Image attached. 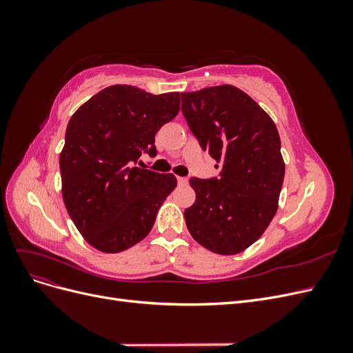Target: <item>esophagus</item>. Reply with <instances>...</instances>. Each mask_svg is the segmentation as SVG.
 Segmentation results:
<instances>
[{"label":"esophagus","instance_id":"obj_1","mask_svg":"<svg viewBox=\"0 0 353 353\" xmlns=\"http://www.w3.org/2000/svg\"><path fill=\"white\" fill-rule=\"evenodd\" d=\"M176 179H178L179 185H187V183H188V178H185V176H176Z\"/></svg>","mask_w":353,"mask_h":353}]
</instances>
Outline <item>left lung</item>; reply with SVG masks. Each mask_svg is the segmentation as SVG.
Instances as JSON below:
<instances>
[{"instance_id": "1", "label": "left lung", "mask_w": 353, "mask_h": 353, "mask_svg": "<svg viewBox=\"0 0 353 353\" xmlns=\"http://www.w3.org/2000/svg\"><path fill=\"white\" fill-rule=\"evenodd\" d=\"M183 113L203 150L219 163L218 178H191L187 228L218 254H237L271 223L284 181L281 141L274 121L234 85L183 92ZM218 168V165H216Z\"/></svg>"}]
</instances>
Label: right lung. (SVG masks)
Instances as JSON below:
<instances>
[{"label": "right lung", "mask_w": 353, "mask_h": 353, "mask_svg": "<svg viewBox=\"0 0 353 353\" xmlns=\"http://www.w3.org/2000/svg\"><path fill=\"white\" fill-rule=\"evenodd\" d=\"M178 112L179 92L153 95L112 85L70 117L60 153L61 196L74 227L94 249L119 253L152 231L176 178L135 163L141 152L156 154V132Z\"/></svg>", "instance_id": "add662e5"}]
</instances>
